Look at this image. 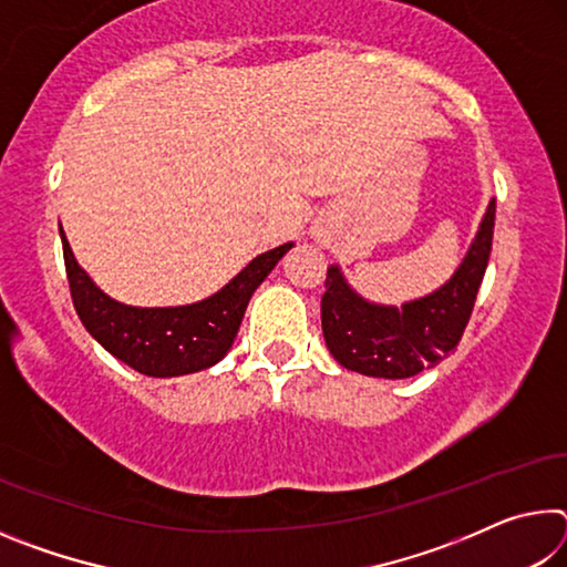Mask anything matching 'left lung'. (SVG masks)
Returning <instances> with one entry per match:
<instances>
[{
    "mask_svg": "<svg viewBox=\"0 0 567 567\" xmlns=\"http://www.w3.org/2000/svg\"><path fill=\"white\" fill-rule=\"evenodd\" d=\"M495 199L480 223L473 245L457 272L437 292L398 307L364 302L330 267L320 302L324 342L342 368L370 378L402 380L433 368L460 338L473 315L475 297L491 260Z\"/></svg>",
    "mask_w": 567,
    "mask_h": 567,
    "instance_id": "obj_1",
    "label": "left lung"
}]
</instances>
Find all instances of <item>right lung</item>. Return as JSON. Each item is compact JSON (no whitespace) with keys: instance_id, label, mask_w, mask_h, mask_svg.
Segmentation results:
<instances>
[{"instance_id":"add662e5","label":"right lung","mask_w":567,"mask_h":567,"mask_svg":"<svg viewBox=\"0 0 567 567\" xmlns=\"http://www.w3.org/2000/svg\"><path fill=\"white\" fill-rule=\"evenodd\" d=\"M62 235L74 310L87 332L114 358L150 378H175L213 368L233 348L247 302L292 243L257 255L233 282L185 307H130L104 295L76 265Z\"/></svg>"}]
</instances>
